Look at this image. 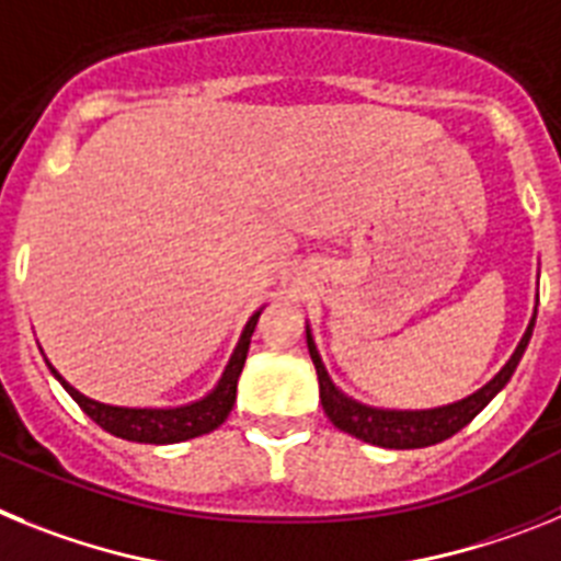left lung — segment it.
<instances>
[{"mask_svg": "<svg viewBox=\"0 0 561 561\" xmlns=\"http://www.w3.org/2000/svg\"><path fill=\"white\" fill-rule=\"evenodd\" d=\"M530 333H534V321H530L528 330H525L519 347L511 355V362L505 364V367L496 373L494 381L485 383L480 392L469 396L466 401L451 403V407L426 409V412H383V409H369L362 407V403H355L353 398L341 396L339 389L333 387V381L328 378V369H324L319 353H316L310 330L308 350L310 358H313L316 364V375H319L321 407H324V415L330 417V423H333L335 428H341V432H347V435L358 437V440L364 443H373V446H383V449H423V446H435V443L457 435L466 423H471L480 412H483L485 403H489L491 398L508 383L511 375H514L516 364H519L525 347H528Z\"/></svg>", "mask_w": 561, "mask_h": 561, "instance_id": "8db88e82", "label": "left lung"}]
</instances>
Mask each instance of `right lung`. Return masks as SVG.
<instances>
[{
	"instance_id": "add662e5",
	"label": "right lung",
	"mask_w": 561,
	"mask_h": 561,
	"mask_svg": "<svg viewBox=\"0 0 561 561\" xmlns=\"http://www.w3.org/2000/svg\"><path fill=\"white\" fill-rule=\"evenodd\" d=\"M260 313H253L248 319L245 330H242V339L233 350L231 362H228L226 373H222L220 383L214 389L211 396H206L203 401L192 403V407H180V409H124V407H106V403L92 401V398L81 396L78 389H72L70 383L50 367V373L56 375L61 387L72 396V401L84 409V415L90 421L99 423L104 432L115 437H124V440L133 443H180V440H192V437L208 435L217 426H222L231 412L233 401H237V378H240L242 367H245V355L248 344H251L253 324H256Z\"/></svg>"
}]
</instances>
